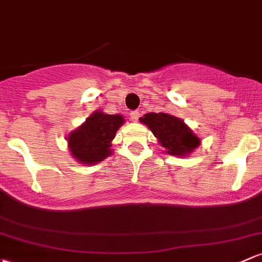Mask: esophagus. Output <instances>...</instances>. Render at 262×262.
I'll use <instances>...</instances> for the list:
<instances>
[{"label":"esophagus","mask_w":262,"mask_h":262,"mask_svg":"<svg viewBox=\"0 0 262 262\" xmlns=\"http://www.w3.org/2000/svg\"><path fill=\"white\" fill-rule=\"evenodd\" d=\"M129 115H130V120H133V122H138V119L140 117L138 110H133V112H130V114Z\"/></svg>","instance_id":"34e87169"}]
</instances>
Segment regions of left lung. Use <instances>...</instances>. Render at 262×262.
<instances>
[{
    "instance_id": "obj_1",
    "label": "left lung",
    "mask_w": 262,
    "mask_h": 262,
    "mask_svg": "<svg viewBox=\"0 0 262 262\" xmlns=\"http://www.w3.org/2000/svg\"><path fill=\"white\" fill-rule=\"evenodd\" d=\"M140 122L152 130L159 143L168 149V154L173 156H187L200 145L197 138L183 120L166 114V113H148L140 118Z\"/></svg>"
}]
</instances>
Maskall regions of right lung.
<instances>
[{
    "instance_id": "1",
    "label": "right lung",
    "mask_w": 262,
    "mask_h": 262,
    "mask_svg": "<svg viewBox=\"0 0 262 262\" xmlns=\"http://www.w3.org/2000/svg\"><path fill=\"white\" fill-rule=\"evenodd\" d=\"M123 123L122 115L94 113L69 136V148L74 158L84 164H95L105 159L112 154L110 142L115 138V133Z\"/></svg>"
}]
</instances>
